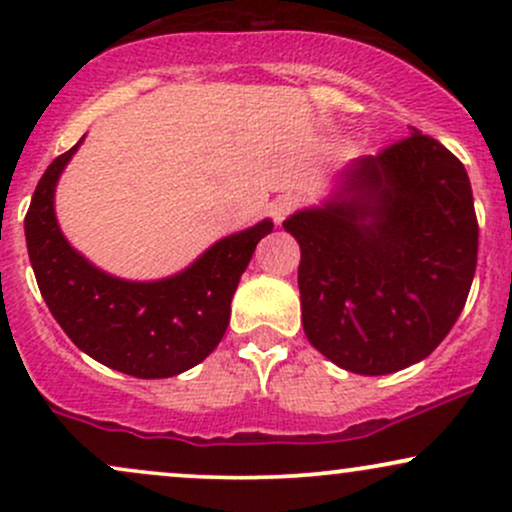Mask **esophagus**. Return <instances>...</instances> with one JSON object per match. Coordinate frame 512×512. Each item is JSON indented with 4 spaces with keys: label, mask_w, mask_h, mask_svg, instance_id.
<instances>
[{
    "label": "esophagus",
    "mask_w": 512,
    "mask_h": 512,
    "mask_svg": "<svg viewBox=\"0 0 512 512\" xmlns=\"http://www.w3.org/2000/svg\"><path fill=\"white\" fill-rule=\"evenodd\" d=\"M296 207H298V197L296 195H279L272 202V207H269V211H272L274 221L281 223Z\"/></svg>",
    "instance_id": "obj_1"
}]
</instances>
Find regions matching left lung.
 I'll use <instances>...</instances> for the list:
<instances>
[{"label":"left lung","instance_id":"left-lung-1","mask_svg":"<svg viewBox=\"0 0 512 512\" xmlns=\"http://www.w3.org/2000/svg\"><path fill=\"white\" fill-rule=\"evenodd\" d=\"M284 228L301 245L305 337L358 375L424 361L460 317L477 269L467 170L414 127L344 166L330 199Z\"/></svg>","mask_w":512,"mask_h":512}]
</instances>
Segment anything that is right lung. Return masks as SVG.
<instances>
[{
  "instance_id": "add662e5",
  "label": "right lung",
  "mask_w": 512,
  "mask_h": 512,
  "mask_svg": "<svg viewBox=\"0 0 512 512\" xmlns=\"http://www.w3.org/2000/svg\"><path fill=\"white\" fill-rule=\"evenodd\" d=\"M81 142L50 163L28 207L26 245L38 289L67 337L103 366L144 380L185 373L219 346L240 276L274 223L264 219L216 240L166 279L103 272L69 245L55 216L57 180Z\"/></svg>"
}]
</instances>
